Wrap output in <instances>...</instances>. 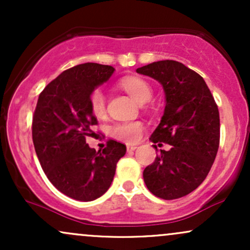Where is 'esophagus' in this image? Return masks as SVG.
Here are the masks:
<instances>
[{
  "instance_id": "esophagus-1",
  "label": "esophagus",
  "mask_w": 250,
  "mask_h": 250,
  "mask_svg": "<svg viewBox=\"0 0 250 250\" xmlns=\"http://www.w3.org/2000/svg\"><path fill=\"white\" fill-rule=\"evenodd\" d=\"M136 148H137L136 146H134V145H128V146H127V151H128V153H131V151H134Z\"/></svg>"
}]
</instances>
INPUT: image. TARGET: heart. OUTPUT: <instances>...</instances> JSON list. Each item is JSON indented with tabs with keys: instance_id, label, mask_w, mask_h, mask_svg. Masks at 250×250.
I'll return each mask as SVG.
<instances>
[{
	"instance_id": "1",
	"label": "heart",
	"mask_w": 250,
	"mask_h": 250,
	"mask_svg": "<svg viewBox=\"0 0 250 250\" xmlns=\"http://www.w3.org/2000/svg\"><path fill=\"white\" fill-rule=\"evenodd\" d=\"M122 88L140 104H145L149 102L153 97V88L149 82L141 77L130 76L125 77L121 81ZM90 108L93 113L97 116H101L105 113V95L101 89H95L91 91L90 97ZM142 123L140 122H120L113 125L111 135L119 141L127 143H134L139 141L142 135Z\"/></svg>"
}]
</instances>
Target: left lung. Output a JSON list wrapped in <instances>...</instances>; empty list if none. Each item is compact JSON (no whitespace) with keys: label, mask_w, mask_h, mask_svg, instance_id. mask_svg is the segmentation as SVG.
I'll return each mask as SVG.
<instances>
[{"label":"left lung","mask_w":250,"mask_h":250,"mask_svg":"<svg viewBox=\"0 0 250 250\" xmlns=\"http://www.w3.org/2000/svg\"><path fill=\"white\" fill-rule=\"evenodd\" d=\"M136 73L156 80L163 87L165 113L149 140L171 146L169 150H160L155 161L146 167L143 180L149 191L160 199L186 196L205 181L216 157L219 109L205 80L181 62H153L137 68Z\"/></svg>","instance_id":"1"}]
</instances>
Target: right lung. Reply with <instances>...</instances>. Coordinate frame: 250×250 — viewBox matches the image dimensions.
Masks as SVG:
<instances>
[{"label":"right lung","instance_id":"right-lung-1","mask_svg":"<svg viewBox=\"0 0 250 250\" xmlns=\"http://www.w3.org/2000/svg\"><path fill=\"white\" fill-rule=\"evenodd\" d=\"M111 65L83 63L64 70L40 94L33 116V142L41 167L56 189L77 201H94L110 187L122 143L109 140L96 151L85 142L97 125L91 91L107 82Z\"/></svg>","mask_w":250,"mask_h":250}]
</instances>
